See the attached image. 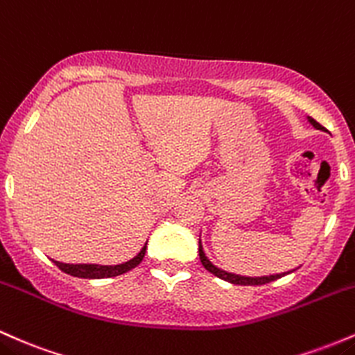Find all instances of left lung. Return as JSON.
<instances>
[{
    "mask_svg": "<svg viewBox=\"0 0 355 355\" xmlns=\"http://www.w3.org/2000/svg\"><path fill=\"white\" fill-rule=\"evenodd\" d=\"M309 122L312 124L315 129H324L320 124H318L317 121H313L312 117H309ZM199 260H201L202 266H205L208 272H211L214 275V277L221 278V280H226L230 282V284H234V285H265V284H270V282L277 280V278H282L285 277V275L288 273H278V275H270V277H241V275H234V273H228L225 272V270H220L218 266H214L211 261L208 260V257H206L205 252H202V246H201V240H199Z\"/></svg>",
    "mask_w": 355,
    "mask_h": 355,
    "instance_id": "obj_1",
    "label": "left lung"
}]
</instances>
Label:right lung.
Segmentation results:
<instances>
[{
  "label": "right lung",
  "mask_w": 355,
  "mask_h": 355,
  "mask_svg": "<svg viewBox=\"0 0 355 355\" xmlns=\"http://www.w3.org/2000/svg\"><path fill=\"white\" fill-rule=\"evenodd\" d=\"M146 248L141 250V253L137 257L132 258V260L125 261L122 265H114V266H107V265H70V263H60V261H55L53 263L58 266L62 272L71 275V277H78V278H110V277H119V275L130 272V270L135 268L139 263L142 261L146 254Z\"/></svg>",
  "instance_id": "obj_1"
}]
</instances>
